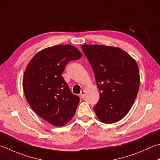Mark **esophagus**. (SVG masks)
<instances>
[{
    "instance_id": "esophagus-1",
    "label": "esophagus",
    "mask_w": 160,
    "mask_h": 160,
    "mask_svg": "<svg viewBox=\"0 0 160 160\" xmlns=\"http://www.w3.org/2000/svg\"><path fill=\"white\" fill-rule=\"evenodd\" d=\"M80 95V97H82V98L85 97V90H82V91H81Z\"/></svg>"
}]
</instances>
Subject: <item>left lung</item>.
<instances>
[{
    "label": "left lung",
    "instance_id": "1",
    "mask_svg": "<svg viewBox=\"0 0 160 160\" xmlns=\"http://www.w3.org/2000/svg\"><path fill=\"white\" fill-rule=\"evenodd\" d=\"M94 71L100 98L94 107L101 122H117L132 108L140 85L137 63L122 49L103 45H83Z\"/></svg>",
    "mask_w": 160,
    "mask_h": 160
}]
</instances>
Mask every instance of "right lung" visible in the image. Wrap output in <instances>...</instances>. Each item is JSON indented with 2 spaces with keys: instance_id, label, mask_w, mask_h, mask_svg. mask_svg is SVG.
I'll use <instances>...</instances> for the list:
<instances>
[{
  "instance_id": "obj_1",
  "label": "right lung",
  "mask_w": 160,
  "mask_h": 160,
  "mask_svg": "<svg viewBox=\"0 0 160 160\" xmlns=\"http://www.w3.org/2000/svg\"><path fill=\"white\" fill-rule=\"evenodd\" d=\"M81 57L73 45H55L35 54L25 69L22 85L28 104L55 127L66 125L76 111L79 97L72 94L62 72L68 62Z\"/></svg>"
}]
</instances>
